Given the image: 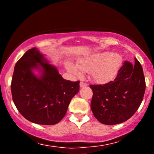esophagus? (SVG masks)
Masks as SVG:
<instances>
[{
    "instance_id": "1",
    "label": "esophagus",
    "mask_w": 154,
    "mask_h": 154,
    "mask_svg": "<svg viewBox=\"0 0 154 154\" xmlns=\"http://www.w3.org/2000/svg\"><path fill=\"white\" fill-rule=\"evenodd\" d=\"M87 86V83H84V82H83V81H81L80 83V87H85V86Z\"/></svg>"
}]
</instances>
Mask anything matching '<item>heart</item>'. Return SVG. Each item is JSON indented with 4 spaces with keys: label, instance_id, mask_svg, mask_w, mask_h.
<instances>
[{
    "label": "heart",
    "instance_id": "b5f03b06",
    "mask_svg": "<svg viewBox=\"0 0 154 154\" xmlns=\"http://www.w3.org/2000/svg\"><path fill=\"white\" fill-rule=\"evenodd\" d=\"M122 63V57L117 54L101 52L86 56L77 62V66L70 63H66V68L70 72L79 74V69L88 71L90 78L98 83L109 81L117 72Z\"/></svg>",
    "mask_w": 154,
    "mask_h": 154
}]
</instances>
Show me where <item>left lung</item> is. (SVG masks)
Segmentation results:
<instances>
[{
    "mask_svg": "<svg viewBox=\"0 0 154 154\" xmlns=\"http://www.w3.org/2000/svg\"><path fill=\"white\" fill-rule=\"evenodd\" d=\"M145 86L143 69L137 59L134 64L125 61L114 80L103 85H90L93 115L103 125L126 122L139 109Z\"/></svg>",
    "mask_w": 154,
    "mask_h": 154,
    "instance_id": "1",
    "label": "left lung"
}]
</instances>
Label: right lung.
I'll return each instance as SVG.
<instances>
[{
    "mask_svg": "<svg viewBox=\"0 0 154 154\" xmlns=\"http://www.w3.org/2000/svg\"><path fill=\"white\" fill-rule=\"evenodd\" d=\"M40 71L36 76L32 70ZM80 81L66 80L35 48L28 50L15 66L11 83L12 100L27 120L54 125L63 119Z\"/></svg>",
    "mask_w": 154,
    "mask_h": 154,
    "instance_id": "right-lung-1",
    "label": "right lung"
}]
</instances>
